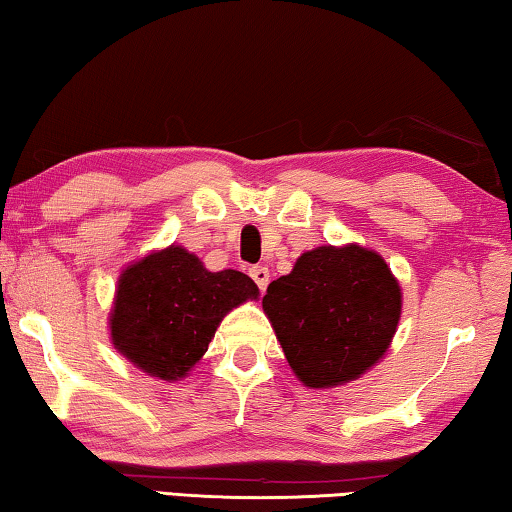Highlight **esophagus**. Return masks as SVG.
<instances>
[{
	"label": "esophagus",
	"mask_w": 512,
	"mask_h": 512,
	"mask_svg": "<svg viewBox=\"0 0 512 512\" xmlns=\"http://www.w3.org/2000/svg\"><path fill=\"white\" fill-rule=\"evenodd\" d=\"M249 274H251V279H254V283L261 290H265L267 283H270V270H267L265 265H254L249 270Z\"/></svg>",
	"instance_id": "esophagus-1"
}]
</instances>
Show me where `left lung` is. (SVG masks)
Returning a JSON list of instances; mask_svg holds the SVG:
<instances>
[{
	"label": "left lung",
	"mask_w": 512,
	"mask_h": 512,
	"mask_svg": "<svg viewBox=\"0 0 512 512\" xmlns=\"http://www.w3.org/2000/svg\"><path fill=\"white\" fill-rule=\"evenodd\" d=\"M263 309L306 387H336L387 352L400 318V288L375 251L318 247L267 286Z\"/></svg>",
	"instance_id": "obj_1"
}]
</instances>
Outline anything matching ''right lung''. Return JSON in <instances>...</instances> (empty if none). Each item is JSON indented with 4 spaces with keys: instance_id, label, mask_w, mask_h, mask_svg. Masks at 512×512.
Masks as SVG:
<instances>
[{
    "instance_id": "1",
    "label": "right lung",
    "mask_w": 512,
    "mask_h": 512,
    "mask_svg": "<svg viewBox=\"0 0 512 512\" xmlns=\"http://www.w3.org/2000/svg\"><path fill=\"white\" fill-rule=\"evenodd\" d=\"M256 295L247 274L208 272L194 254L174 245L123 272L112 341L141 371L178 380L203 357L226 313Z\"/></svg>"
}]
</instances>
